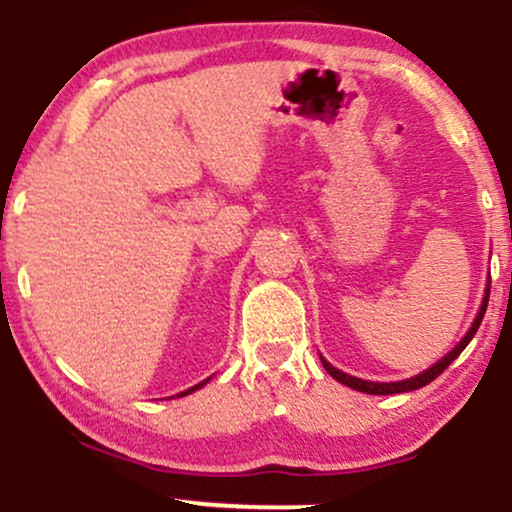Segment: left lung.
Returning <instances> with one entry per match:
<instances>
[{"label":"left lung","instance_id":"left-lung-1","mask_svg":"<svg viewBox=\"0 0 512 512\" xmlns=\"http://www.w3.org/2000/svg\"><path fill=\"white\" fill-rule=\"evenodd\" d=\"M489 293H491V289L486 291V298H484V303H481V310H479L477 320H474L472 330L467 332V337H464L462 342L457 344L455 349H452L448 356H445V358H440V361L436 363V366H433V368H428V370H424V373H421V375H416V378H411V380H402V383H368V380H361V378H354V375H346V373H342V370H337V368H334V366H330V363H327L325 358H322V366H325V370H327V373L332 375L334 380H339V383H342V385H349V387H354V390H358V392H366V395H397V392L419 390V387H424V385L431 383V380H436L438 375L443 373V370L448 368L450 363L455 361V358L462 354V349H464V346H467L469 342H472V337H474V334H477V330H479L481 320H484L486 305H489Z\"/></svg>","mask_w":512,"mask_h":512}]
</instances>
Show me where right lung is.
<instances>
[{"label": "right lung", "mask_w": 512, "mask_h": 512, "mask_svg": "<svg viewBox=\"0 0 512 512\" xmlns=\"http://www.w3.org/2000/svg\"><path fill=\"white\" fill-rule=\"evenodd\" d=\"M204 383H207V380H204ZM204 383H199V385H195V387H190V390H185V392H180V397L182 395H190V392H195V390H199V387H202Z\"/></svg>", "instance_id": "1"}]
</instances>
